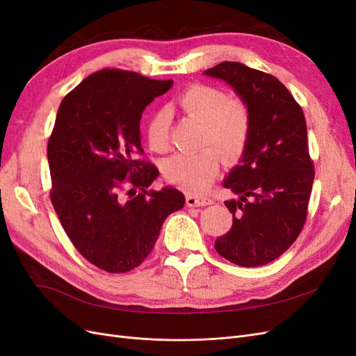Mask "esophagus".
Returning a JSON list of instances; mask_svg holds the SVG:
<instances>
[{
	"mask_svg": "<svg viewBox=\"0 0 356 356\" xmlns=\"http://www.w3.org/2000/svg\"><path fill=\"white\" fill-rule=\"evenodd\" d=\"M186 202L187 207H208V204H212V200L209 197H203L197 195H187Z\"/></svg>",
	"mask_w": 356,
	"mask_h": 356,
	"instance_id": "esophagus-1",
	"label": "esophagus"
}]
</instances>
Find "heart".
I'll list each match as a JSON object with an SVG mask.
<instances>
[{"label": "heart", "mask_w": 356, "mask_h": 356, "mask_svg": "<svg viewBox=\"0 0 356 356\" xmlns=\"http://www.w3.org/2000/svg\"><path fill=\"white\" fill-rule=\"evenodd\" d=\"M178 105L184 113L204 123L202 145H215L225 160L239 157L251 134V114L238 99H229L224 90L209 84H191L182 92ZM147 141L156 153L169 149V118L160 110L149 118ZM221 157L213 147L197 154H177L165 163L166 178L181 188L200 193L220 172Z\"/></svg>", "instance_id": "heart-1"}]
</instances>
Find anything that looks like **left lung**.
<instances>
[{"instance_id": "1", "label": "left lung", "mask_w": 356, "mask_h": 356, "mask_svg": "<svg viewBox=\"0 0 356 356\" xmlns=\"http://www.w3.org/2000/svg\"><path fill=\"white\" fill-rule=\"evenodd\" d=\"M203 74L232 86L251 114L250 139L222 181L236 196L224 202L233 225L213 246L238 266H263L296 242L306 221L315 178L306 118L270 74L241 62H221Z\"/></svg>"}]
</instances>
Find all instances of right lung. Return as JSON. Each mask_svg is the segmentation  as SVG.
Returning a JSON list of instances; mask_svg holds the SVG:
<instances>
[{
  "label": "right lung",
  "instance_id": "add662e5",
  "mask_svg": "<svg viewBox=\"0 0 356 356\" xmlns=\"http://www.w3.org/2000/svg\"><path fill=\"white\" fill-rule=\"evenodd\" d=\"M172 84L102 70L59 105L47 144L50 199L72 245L105 272L124 273L141 264L168 215L186 203L175 187L148 190L159 169L138 157L144 153L139 122L145 106Z\"/></svg>",
  "mask_w": 356,
  "mask_h": 356
}]
</instances>
